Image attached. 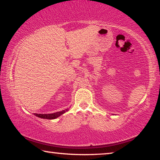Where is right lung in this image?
Segmentation results:
<instances>
[{"label": "right lung", "instance_id": "obj_1", "mask_svg": "<svg viewBox=\"0 0 160 160\" xmlns=\"http://www.w3.org/2000/svg\"><path fill=\"white\" fill-rule=\"evenodd\" d=\"M68 109H66L65 110H62L61 112H58L56 113H34V114L37 116V117L41 118H44V119H55L56 118H58L61 115L63 114L64 113H66L68 112Z\"/></svg>", "mask_w": 160, "mask_h": 160}]
</instances>
